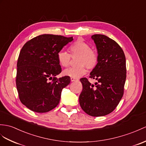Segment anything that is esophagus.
Instances as JSON below:
<instances>
[{
	"label": "esophagus",
	"mask_w": 146,
	"mask_h": 146,
	"mask_svg": "<svg viewBox=\"0 0 146 146\" xmlns=\"http://www.w3.org/2000/svg\"><path fill=\"white\" fill-rule=\"evenodd\" d=\"M70 80L72 82H77L79 81V79L77 78H75V77H70Z\"/></svg>",
	"instance_id": "1"
}]
</instances>
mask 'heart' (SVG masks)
<instances>
[{"label":"heart","instance_id":"1","mask_svg":"<svg viewBox=\"0 0 146 146\" xmlns=\"http://www.w3.org/2000/svg\"><path fill=\"white\" fill-rule=\"evenodd\" d=\"M70 54L64 51H60L57 54V59L62 67H67L70 64L71 58L77 57L76 64L77 66L70 67L63 71L66 76L79 78L87 73V69H94L98 63V55L90 46L82 38H78L69 47Z\"/></svg>","mask_w":146,"mask_h":146}]
</instances>
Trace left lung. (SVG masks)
<instances>
[{"mask_svg":"<svg viewBox=\"0 0 146 146\" xmlns=\"http://www.w3.org/2000/svg\"><path fill=\"white\" fill-rule=\"evenodd\" d=\"M97 46L98 63L89 77L97 80L92 84L87 78L80 79L83 89L79 96L82 109L92 116L111 113L122 98L126 78V58L122 48L104 35L92 36Z\"/></svg>","mask_w":146,"mask_h":146,"instance_id":"8db88e82","label":"left lung"}]
</instances>
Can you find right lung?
Masks as SVG:
<instances>
[{"mask_svg": "<svg viewBox=\"0 0 146 146\" xmlns=\"http://www.w3.org/2000/svg\"><path fill=\"white\" fill-rule=\"evenodd\" d=\"M73 37L44 34L23 45L17 61L16 86L20 102L31 111L46 113L59 104L69 76L59 79L61 72L57 54Z\"/></svg>", "mask_w": 146, "mask_h": 146, "instance_id": "1", "label": "right lung"}]
</instances>
